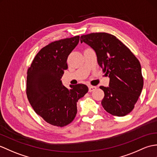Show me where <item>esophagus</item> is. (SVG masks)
<instances>
[{"label":"esophagus","instance_id":"obj_1","mask_svg":"<svg viewBox=\"0 0 157 157\" xmlns=\"http://www.w3.org/2000/svg\"><path fill=\"white\" fill-rule=\"evenodd\" d=\"M96 89V86H89V92H93V91L95 90Z\"/></svg>","mask_w":157,"mask_h":157}]
</instances>
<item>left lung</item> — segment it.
Here are the masks:
<instances>
[{"instance_id": "obj_1", "label": "left lung", "mask_w": 157, "mask_h": 157, "mask_svg": "<svg viewBox=\"0 0 157 157\" xmlns=\"http://www.w3.org/2000/svg\"><path fill=\"white\" fill-rule=\"evenodd\" d=\"M80 41L95 51L98 64L110 78L109 87H100L104 92V110L116 116L129 114L143 87L139 61L119 39L106 33L82 35Z\"/></svg>"}]
</instances>
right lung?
Returning a JSON list of instances; mask_svg holds the SVG:
<instances>
[{
  "label": "right lung",
  "mask_w": 157,
  "mask_h": 157,
  "mask_svg": "<svg viewBox=\"0 0 157 157\" xmlns=\"http://www.w3.org/2000/svg\"><path fill=\"white\" fill-rule=\"evenodd\" d=\"M79 36L49 43L36 55L27 77V96L35 112L50 124L63 127L77 114V102L88 92L84 84L63 86L61 77L67 69V59Z\"/></svg>",
  "instance_id": "obj_1"
}]
</instances>
